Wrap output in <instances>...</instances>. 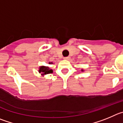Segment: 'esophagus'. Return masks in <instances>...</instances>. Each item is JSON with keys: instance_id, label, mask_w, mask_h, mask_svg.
Masks as SVG:
<instances>
[{"instance_id": "esophagus-1", "label": "esophagus", "mask_w": 123, "mask_h": 123, "mask_svg": "<svg viewBox=\"0 0 123 123\" xmlns=\"http://www.w3.org/2000/svg\"><path fill=\"white\" fill-rule=\"evenodd\" d=\"M69 59H70L69 56H67V57H64V59H65V60H68Z\"/></svg>"}]
</instances>
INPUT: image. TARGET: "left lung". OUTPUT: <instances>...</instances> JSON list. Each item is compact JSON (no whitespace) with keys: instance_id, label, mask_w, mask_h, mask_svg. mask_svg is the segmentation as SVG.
Instances as JSON below:
<instances>
[{"instance_id":"8db88e82","label":"left lung","mask_w":123,"mask_h":123,"mask_svg":"<svg viewBox=\"0 0 123 123\" xmlns=\"http://www.w3.org/2000/svg\"><path fill=\"white\" fill-rule=\"evenodd\" d=\"M82 71H83V70H82Z\"/></svg>"}]
</instances>
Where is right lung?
I'll return each mask as SVG.
<instances>
[{"label":"right lung","instance_id":"obj_1","mask_svg":"<svg viewBox=\"0 0 123 123\" xmlns=\"http://www.w3.org/2000/svg\"><path fill=\"white\" fill-rule=\"evenodd\" d=\"M49 64H52V62H49ZM39 72L42 74L43 75H45V74H49L53 72V70L49 68V67H45V66H42V67H40Z\"/></svg>","mask_w":123,"mask_h":123}]
</instances>
